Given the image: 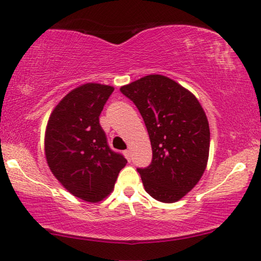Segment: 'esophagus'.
Here are the masks:
<instances>
[{"instance_id":"34e87169","label":"esophagus","mask_w":261,"mask_h":261,"mask_svg":"<svg viewBox=\"0 0 261 261\" xmlns=\"http://www.w3.org/2000/svg\"><path fill=\"white\" fill-rule=\"evenodd\" d=\"M124 155H125V157H126V159H127V161H131V155H130V151L129 150H125V151H124Z\"/></svg>"}]
</instances>
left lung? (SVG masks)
<instances>
[{
  "instance_id": "1",
  "label": "left lung",
  "mask_w": 261,
  "mask_h": 261,
  "mask_svg": "<svg viewBox=\"0 0 261 261\" xmlns=\"http://www.w3.org/2000/svg\"><path fill=\"white\" fill-rule=\"evenodd\" d=\"M141 112L152 162L137 169L144 189L162 203H176L198 184L208 161L210 126L191 91L163 75H147L120 88Z\"/></svg>"
}]
</instances>
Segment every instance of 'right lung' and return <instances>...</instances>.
I'll list each match as a JSON object with an SVG mask.
<instances>
[{
    "label": "right lung",
    "instance_id": "right-lung-1",
    "mask_svg": "<svg viewBox=\"0 0 261 261\" xmlns=\"http://www.w3.org/2000/svg\"><path fill=\"white\" fill-rule=\"evenodd\" d=\"M115 89L87 83L70 91L50 115L44 136L49 169L72 196L98 203L115 188L127 161L108 145L99 115Z\"/></svg>",
    "mask_w": 261,
    "mask_h": 261
}]
</instances>
